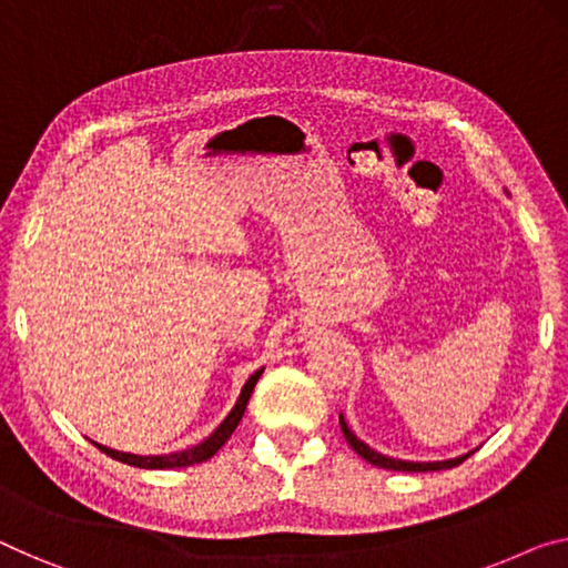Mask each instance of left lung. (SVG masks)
<instances>
[{
    "label": "left lung",
    "mask_w": 568,
    "mask_h": 568,
    "mask_svg": "<svg viewBox=\"0 0 568 568\" xmlns=\"http://www.w3.org/2000/svg\"><path fill=\"white\" fill-rule=\"evenodd\" d=\"M338 423H342V434L346 438V444H349L354 452L362 456V459L369 462V464H375V467H379V469H395V471H438V469H452V467H456V464H462L464 459H469V454L477 452V448H474V452H469V454L456 456V459H444V462H403V459H393V456L379 454V452H375V448H369L365 442H359V438L354 436V430L346 426V420H344L342 413H338Z\"/></svg>",
    "instance_id": "8db88e82"
}]
</instances>
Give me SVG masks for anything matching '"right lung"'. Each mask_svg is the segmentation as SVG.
Here are the masks:
<instances>
[{"instance_id": "1", "label": "right lung", "mask_w": 568, "mask_h": 568, "mask_svg": "<svg viewBox=\"0 0 568 568\" xmlns=\"http://www.w3.org/2000/svg\"><path fill=\"white\" fill-rule=\"evenodd\" d=\"M262 375V369H257L255 375H252L247 383H244L240 397H236L234 408L230 410V416H226L222 423H219V428L211 434L209 438H203L201 444L185 448V452H175V454H158V456H140V454H126V452H116V448H109V446H101L97 442L94 444L99 452H104L106 456H112V459L122 462V464H130V467H140V469H181V467H191V464H201L214 456L219 448H222L226 442H230V436L234 434V428L240 426V420L244 416V408H247L250 403V395L255 390L257 379Z\"/></svg>"}]
</instances>
